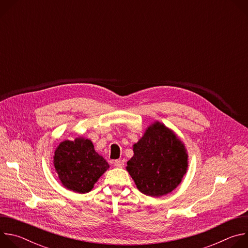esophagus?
I'll list each match as a JSON object with an SVG mask.
<instances>
[{
    "label": "esophagus",
    "mask_w": 248,
    "mask_h": 248,
    "mask_svg": "<svg viewBox=\"0 0 248 248\" xmlns=\"http://www.w3.org/2000/svg\"><path fill=\"white\" fill-rule=\"evenodd\" d=\"M114 166L117 168H123L124 166V162L123 160H116L114 162Z\"/></svg>",
    "instance_id": "obj_1"
}]
</instances>
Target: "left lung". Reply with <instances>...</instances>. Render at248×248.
Wrapping results in <instances>:
<instances>
[{
  "instance_id": "left-lung-1",
  "label": "left lung",
  "mask_w": 248,
  "mask_h": 248,
  "mask_svg": "<svg viewBox=\"0 0 248 248\" xmlns=\"http://www.w3.org/2000/svg\"><path fill=\"white\" fill-rule=\"evenodd\" d=\"M133 156L126 170L137 189L160 197L178 187L188 168V154L179 136L156 121L132 146Z\"/></svg>"
}]
</instances>
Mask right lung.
<instances>
[{"mask_svg":"<svg viewBox=\"0 0 248 248\" xmlns=\"http://www.w3.org/2000/svg\"><path fill=\"white\" fill-rule=\"evenodd\" d=\"M53 162L62 185L78 193L91 191L110 167L95 151L92 141L82 136L62 141L55 150Z\"/></svg>","mask_w":248,"mask_h":248,"instance_id":"right-lung-1","label":"right lung"}]
</instances>
